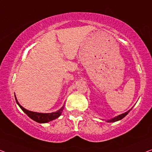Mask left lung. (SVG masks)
Segmentation results:
<instances>
[{
    "label": "left lung",
    "mask_w": 152,
    "mask_h": 152,
    "mask_svg": "<svg viewBox=\"0 0 152 152\" xmlns=\"http://www.w3.org/2000/svg\"><path fill=\"white\" fill-rule=\"evenodd\" d=\"M131 110H132V109H131ZM130 110L127 111V112L124 113V114H121V115H119V116H118L115 117V118H112V119H111V120H109V121H107L108 123H114V122L120 121V120L123 119V118H124V117L127 116V115L128 114V113H129V112H130Z\"/></svg>",
    "instance_id": "1"
}]
</instances>
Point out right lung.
Returning a JSON list of instances; mask_svg holds the SVG:
<instances>
[{
	"mask_svg": "<svg viewBox=\"0 0 152 152\" xmlns=\"http://www.w3.org/2000/svg\"><path fill=\"white\" fill-rule=\"evenodd\" d=\"M15 98H16V96H15ZM16 101L17 102V104H18V106L20 107L21 110H22L23 112H24L25 114L29 117V118L34 120V121L37 122V123H48V122H50L56 118H58V117L61 116V114H62V112H63V107H62L61 110L58 111V112H53V113L43 114V113L34 112H31V111L27 110L26 109L23 107L18 103V102L17 101L16 98Z\"/></svg>",
	"mask_w": 152,
	"mask_h": 152,
	"instance_id": "add662e5",
	"label": "right lung"
}]
</instances>
